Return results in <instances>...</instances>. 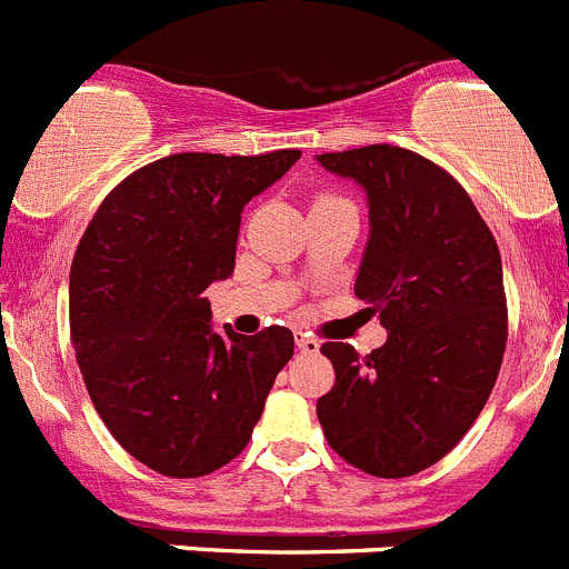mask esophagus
Returning a JSON list of instances; mask_svg holds the SVG:
<instances>
[{
    "instance_id": "34e87169",
    "label": "esophagus",
    "mask_w": 569,
    "mask_h": 569,
    "mask_svg": "<svg viewBox=\"0 0 569 569\" xmlns=\"http://www.w3.org/2000/svg\"><path fill=\"white\" fill-rule=\"evenodd\" d=\"M296 347H299L301 353H319V339L308 333H296Z\"/></svg>"
}]
</instances>
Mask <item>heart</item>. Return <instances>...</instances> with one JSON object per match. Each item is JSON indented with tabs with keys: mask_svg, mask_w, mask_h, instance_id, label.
Segmentation results:
<instances>
[{
	"mask_svg": "<svg viewBox=\"0 0 569 569\" xmlns=\"http://www.w3.org/2000/svg\"><path fill=\"white\" fill-rule=\"evenodd\" d=\"M321 199H325V196H321Z\"/></svg>",
	"mask_w": 569,
	"mask_h": 569,
	"instance_id": "b5f03b06",
	"label": "heart"
}]
</instances>
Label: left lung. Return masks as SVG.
<instances>
[{"label":"left lung","instance_id":"left-lung-1","mask_svg":"<svg viewBox=\"0 0 569 569\" xmlns=\"http://www.w3.org/2000/svg\"><path fill=\"white\" fill-rule=\"evenodd\" d=\"M367 190L370 241L356 296L387 341L370 356L325 341L336 385L316 405L347 465L405 479L461 441L485 410L507 347L499 244L467 190L436 162L396 144L321 153Z\"/></svg>","mask_w":569,"mask_h":569}]
</instances>
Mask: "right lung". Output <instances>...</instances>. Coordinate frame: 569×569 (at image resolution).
Returning <instances> with one entry per match:
<instances>
[{"label": "right lung", "instance_id": "1", "mask_svg": "<svg viewBox=\"0 0 569 569\" xmlns=\"http://www.w3.org/2000/svg\"><path fill=\"white\" fill-rule=\"evenodd\" d=\"M301 150L173 153L116 184L70 264V341L90 401L133 459L199 479L248 447L293 333L210 330L244 204Z\"/></svg>", "mask_w": 569, "mask_h": 569}]
</instances>
